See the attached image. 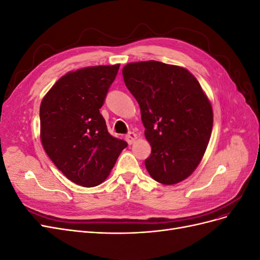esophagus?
<instances>
[{"label":"esophagus","mask_w":260,"mask_h":260,"mask_svg":"<svg viewBox=\"0 0 260 260\" xmlns=\"http://www.w3.org/2000/svg\"><path fill=\"white\" fill-rule=\"evenodd\" d=\"M125 140H127V142H128L129 144H132V143L135 142V141L137 140V135H136L135 132L130 131V132H128V135L125 136Z\"/></svg>","instance_id":"1"}]
</instances>
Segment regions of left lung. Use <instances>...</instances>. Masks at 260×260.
<instances>
[{
  "mask_svg": "<svg viewBox=\"0 0 260 260\" xmlns=\"http://www.w3.org/2000/svg\"><path fill=\"white\" fill-rule=\"evenodd\" d=\"M123 81L141 108L152 153L145 159L151 177L176 184L198 167L212 129V108L188 70L160 61L130 62Z\"/></svg>",
  "mask_w": 260,
  "mask_h": 260,
  "instance_id": "obj_1",
  "label": "left lung"
}]
</instances>
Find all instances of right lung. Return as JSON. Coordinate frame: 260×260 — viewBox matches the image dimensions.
<instances>
[{
	"mask_svg": "<svg viewBox=\"0 0 260 260\" xmlns=\"http://www.w3.org/2000/svg\"><path fill=\"white\" fill-rule=\"evenodd\" d=\"M119 65L86 67L62 76L42 100L41 141L74 183L95 186L107 178L128 143L109 135L100 113Z\"/></svg>",
	"mask_w": 260,
	"mask_h": 260,
	"instance_id": "add662e5",
	"label": "right lung"
}]
</instances>
